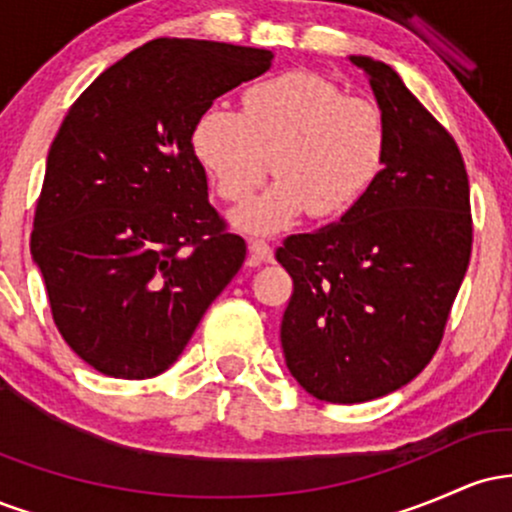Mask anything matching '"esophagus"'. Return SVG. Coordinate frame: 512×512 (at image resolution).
<instances>
[{"label":"esophagus","mask_w":512,"mask_h":512,"mask_svg":"<svg viewBox=\"0 0 512 512\" xmlns=\"http://www.w3.org/2000/svg\"><path fill=\"white\" fill-rule=\"evenodd\" d=\"M250 255L255 262H272L274 260L272 245L264 243V240H260V238L250 240Z\"/></svg>","instance_id":"1"}]
</instances>
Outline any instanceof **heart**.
<instances>
[{
    "label": "heart",
    "mask_w": 512,
    "mask_h": 512,
    "mask_svg": "<svg viewBox=\"0 0 512 512\" xmlns=\"http://www.w3.org/2000/svg\"><path fill=\"white\" fill-rule=\"evenodd\" d=\"M243 110L211 105L197 117L192 144L216 192L243 204L274 161L272 190L238 214L250 233L284 228L308 211L339 219L368 195L387 158V125L375 103L344 96L332 81L286 72L243 91Z\"/></svg>",
    "instance_id": "obj_1"
}]
</instances>
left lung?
Masks as SVG:
<instances>
[{"mask_svg":"<svg viewBox=\"0 0 512 512\" xmlns=\"http://www.w3.org/2000/svg\"><path fill=\"white\" fill-rule=\"evenodd\" d=\"M387 125L380 178L339 223L276 248L293 293L281 346L298 385L332 404L395 392L431 363L472 255V207L450 132L385 62L351 55Z\"/></svg>","mask_w":512,"mask_h":512,"instance_id":"8db88e82","label":"left lung"}]
</instances>
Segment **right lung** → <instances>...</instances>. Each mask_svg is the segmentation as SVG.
I'll return each mask as SVG.
<instances>
[{"label":"right lung","instance_id":"obj_1","mask_svg":"<svg viewBox=\"0 0 512 512\" xmlns=\"http://www.w3.org/2000/svg\"><path fill=\"white\" fill-rule=\"evenodd\" d=\"M274 52L156 38L76 98L50 146L31 255L57 330L88 366L144 380L178 361L245 262L209 204L197 117Z\"/></svg>","mask_w":512,"mask_h":512}]
</instances>
